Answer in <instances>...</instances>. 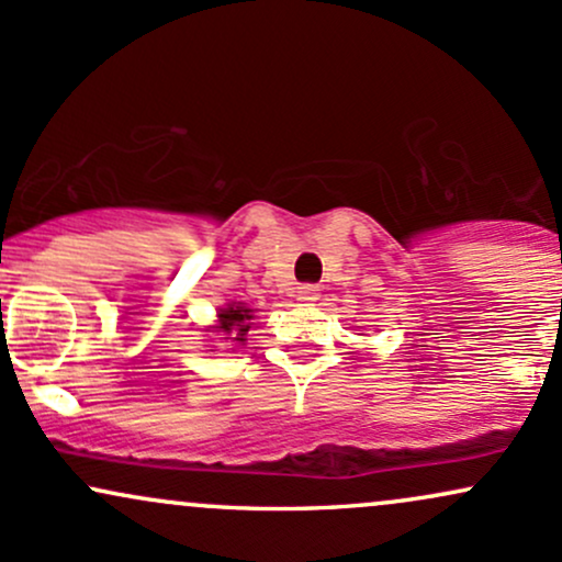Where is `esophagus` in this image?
<instances>
[{
  "label": "esophagus",
  "instance_id": "obj_1",
  "mask_svg": "<svg viewBox=\"0 0 562 562\" xmlns=\"http://www.w3.org/2000/svg\"><path fill=\"white\" fill-rule=\"evenodd\" d=\"M319 299V288L317 285H301L299 288V301L303 303H312Z\"/></svg>",
  "mask_w": 562,
  "mask_h": 562
}]
</instances>
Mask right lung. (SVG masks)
Masks as SVG:
<instances>
[{"mask_svg": "<svg viewBox=\"0 0 562 562\" xmlns=\"http://www.w3.org/2000/svg\"><path fill=\"white\" fill-rule=\"evenodd\" d=\"M250 319H254V308H245L243 303H229L218 314L216 330L222 335H229L224 340H245V335L250 330Z\"/></svg>", "mask_w": 562, "mask_h": 562, "instance_id": "add662e5", "label": "right lung"}]
</instances>
